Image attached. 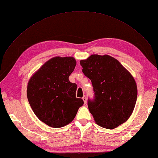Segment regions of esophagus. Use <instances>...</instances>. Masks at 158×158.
I'll list each match as a JSON object with an SVG mask.
<instances>
[{
    "label": "esophagus",
    "instance_id": "obj_1",
    "mask_svg": "<svg viewBox=\"0 0 158 158\" xmlns=\"http://www.w3.org/2000/svg\"><path fill=\"white\" fill-rule=\"evenodd\" d=\"M82 100L84 101V105H86V97H85V96H84V97H82Z\"/></svg>",
    "mask_w": 158,
    "mask_h": 158
}]
</instances>
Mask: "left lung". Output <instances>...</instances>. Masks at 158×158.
Masks as SVG:
<instances>
[{
    "label": "left lung",
    "mask_w": 158,
    "mask_h": 158,
    "mask_svg": "<svg viewBox=\"0 0 158 158\" xmlns=\"http://www.w3.org/2000/svg\"><path fill=\"white\" fill-rule=\"evenodd\" d=\"M80 64L93 86L94 99H88V106L96 123L108 129L124 123L131 115L137 97L133 76L109 55H91Z\"/></svg>",
    "instance_id": "1"
}]
</instances>
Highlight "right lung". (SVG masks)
Masks as SVG:
<instances>
[{"instance_id": "1", "label": "right lung", "mask_w": 158, "mask_h": 158, "mask_svg": "<svg viewBox=\"0 0 158 158\" xmlns=\"http://www.w3.org/2000/svg\"><path fill=\"white\" fill-rule=\"evenodd\" d=\"M76 65L73 57H54L35 72L28 82L29 105L37 117L51 127L70 123L84 104L82 98L76 97V84L69 80Z\"/></svg>"}]
</instances>
